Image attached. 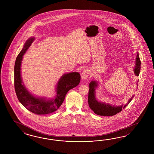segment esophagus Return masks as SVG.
<instances>
[{
    "mask_svg": "<svg viewBox=\"0 0 154 154\" xmlns=\"http://www.w3.org/2000/svg\"><path fill=\"white\" fill-rule=\"evenodd\" d=\"M89 75V71L88 70H84L83 71L82 73V75H81V77H82V79H83V80H85V79L88 78V76Z\"/></svg>",
    "mask_w": 154,
    "mask_h": 154,
    "instance_id": "esophagus-1",
    "label": "esophagus"
}]
</instances>
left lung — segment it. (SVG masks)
<instances>
[{
    "label": "left lung",
    "mask_w": 154,
    "mask_h": 154,
    "mask_svg": "<svg viewBox=\"0 0 154 154\" xmlns=\"http://www.w3.org/2000/svg\"><path fill=\"white\" fill-rule=\"evenodd\" d=\"M136 63L134 72L135 75L138 76L141 70V61L138 54L137 55ZM137 84L138 85V83L137 82ZM97 82L95 81H92L89 84V89L88 92V104L91 110H93L96 114L98 115L110 116L119 113L123 109H124L126 106H127L134 96V95H133L125 105L115 106L111 105L109 103L100 102L97 101L95 96V88L97 87Z\"/></svg>",
    "instance_id": "left-lung-1"
}]
</instances>
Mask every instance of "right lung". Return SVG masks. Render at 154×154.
<instances>
[{
  "label": "right lung",
  "instance_id": "add662e5",
  "mask_svg": "<svg viewBox=\"0 0 154 154\" xmlns=\"http://www.w3.org/2000/svg\"><path fill=\"white\" fill-rule=\"evenodd\" d=\"M34 40V38H31L27 40L23 48L16 58L14 69V89L18 100L29 111L36 115L49 114L58 110L67 92L79 84L80 75L76 72L63 75L57 84V95L54 99L47 101L44 98H38L31 95L22 84L20 70L22 56Z\"/></svg>",
  "mask_w": 154,
  "mask_h": 154
}]
</instances>
